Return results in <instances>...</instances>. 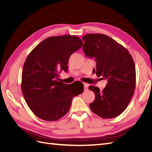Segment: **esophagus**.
<instances>
[{"label":"esophagus","mask_w":152,"mask_h":152,"mask_svg":"<svg viewBox=\"0 0 152 152\" xmlns=\"http://www.w3.org/2000/svg\"><path fill=\"white\" fill-rule=\"evenodd\" d=\"M83 85H84V90L87 91L88 90V84L86 83H83Z\"/></svg>","instance_id":"1"}]
</instances>
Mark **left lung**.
<instances>
[{"label":"left lung","mask_w":152,"mask_h":152,"mask_svg":"<svg viewBox=\"0 0 152 152\" xmlns=\"http://www.w3.org/2000/svg\"><path fill=\"white\" fill-rule=\"evenodd\" d=\"M84 53L94 58L96 69L93 72L108 81L105 88L100 91L91 85L95 99L89 106L94 114L104 119L114 118L126 109L134 95L136 73L134 61L128 50L107 35L99 33L87 34Z\"/></svg>","instance_id":"1"}]
</instances>
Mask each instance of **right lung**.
<instances>
[{
    "mask_svg": "<svg viewBox=\"0 0 152 152\" xmlns=\"http://www.w3.org/2000/svg\"><path fill=\"white\" fill-rule=\"evenodd\" d=\"M83 41L75 35L47 38L34 48L23 67L21 88L28 107L38 118L48 121L61 118L69 112L72 99L83 91V85L59 81V72L67 71L71 54Z\"/></svg>",
    "mask_w": 152,
    "mask_h": 152,
    "instance_id": "add662e5",
    "label": "right lung"
}]
</instances>
